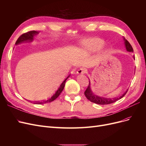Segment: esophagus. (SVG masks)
Listing matches in <instances>:
<instances>
[{
    "label": "esophagus",
    "instance_id": "esophagus-1",
    "mask_svg": "<svg viewBox=\"0 0 146 146\" xmlns=\"http://www.w3.org/2000/svg\"><path fill=\"white\" fill-rule=\"evenodd\" d=\"M77 73L78 74H84L85 73V69L83 68H80L77 70Z\"/></svg>",
    "mask_w": 146,
    "mask_h": 146
}]
</instances>
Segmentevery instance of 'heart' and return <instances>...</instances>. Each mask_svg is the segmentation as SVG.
I'll list each match as a JSON object with an SVG mask.
<instances>
[{
    "instance_id": "heart-1",
    "label": "heart",
    "mask_w": 146,
    "mask_h": 146,
    "mask_svg": "<svg viewBox=\"0 0 146 146\" xmlns=\"http://www.w3.org/2000/svg\"><path fill=\"white\" fill-rule=\"evenodd\" d=\"M105 44V41L99 38H90L83 40L81 43L83 50L86 53H92L98 50Z\"/></svg>"
}]
</instances>
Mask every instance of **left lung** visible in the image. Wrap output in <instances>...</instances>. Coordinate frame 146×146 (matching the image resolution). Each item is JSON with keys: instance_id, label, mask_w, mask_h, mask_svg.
<instances>
[{"instance_id": "1", "label": "left lung", "mask_w": 146, "mask_h": 146, "mask_svg": "<svg viewBox=\"0 0 146 146\" xmlns=\"http://www.w3.org/2000/svg\"><path fill=\"white\" fill-rule=\"evenodd\" d=\"M123 41H124V45L126 48L127 51L129 52H133V48H132L129 42L128 41L127 39H125V38H123ZM133 58H135L134 56H133ZM127 91H128V90L124 92V93L122 94V96L119 97V98H103V97H100L98 95H96L94 93L93 91H92V88L91 87V82L90 80L89 85H88L86 90L85 92V95L86 96V98L88 100L92 102L95 103L96 104H99V105H107V104H110L115 102H116L117 100L122 98L125 95V94L127 93Z\"/></svg>"}]
</instances>
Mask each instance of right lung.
I'll list each match as a JSON object with an SVG mask.
<instances>
[{
    "instance_id": "right-lung-1",
    "label": "right lung",
    "mask_w": 146,
    "mask_h": 146,
    "mask_svg": "<svg viewBox=\"0 0 146 146\" xmlns=\"http://www.w3.org/2000/svg\"><path fill=\"white\" fill-rule=\"evenodd\" d=\"M39 32L38 31H30V32H29L27 33H25L23 35H22L21 36L17 39V40L16 42V45H18L20 44L24 43V42H32L34 39V37L35 36H36L39 34ZM70 75L68 77H66L65 78V80L62 82V83L61 84L60 87L58 88V89L56 90V91L55 92V93L50 98L48 99L47 100H44L43 102H36L35 103V104H47V103H49L51 102L54 101V100H55L58 97L60 96V94H61V92L63 91L64 86H65V83H66V81L67 79L70 77Z\"/></svg>"
}]
</instances>
